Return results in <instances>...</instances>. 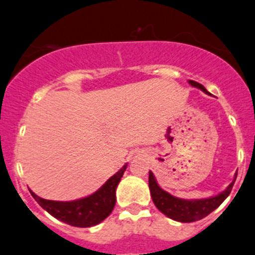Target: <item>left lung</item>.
Returning <instances> with one entry per match:
<instances>
[{"mask_svg": "<svg viewBox=\"0 0 255 255\" xmlns=\"http://www.w3.org/2000/svg\"><path fill=\"white\" fill-rule=\"evenodd\" d=\"M189 83L193 87H197L203 91V92L208 93L201 83L196 82V81H189ZM236 178L228 185V188L226 190H223L222 193H219L218 196L206 199H192V201L177 198V197H173L172 194L163 190L158 185L157 180H155L152 172H149V183L148 184H149L150 196H152L153 202H154L155 207L163 214H165L168 218L173 219V221L182 222V223H190V222H196L204 218L209 213H212L214 209L218 208L223 203L224 199L231 193L234 182H236Z\"/></svg>", "mask_w": 255, "mask_h": 255, "instance_id": "8db88e82", "label": "left lung"}]
</instances>
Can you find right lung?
Masks as SVG:
<instances>
[{
  "label": "right lung",
  "instance_id": "right-lung-1",
  "mask_svg": "<svg viewBox=\"0 0 255 255\" xmlns=\"http://www.w3.org/2000/svg\"><path fill=\"white\" fill-rule=\"evenodd\" d=\"M127 164L123 165L115 175L110 178L97 192L86 198L72 202L47 201L29 190L37 203L58 221L73 227L87 228L105 221L116 204V189L125 173Z\"/></svg>",
  "mask_w": 255,
  "mask_h": 255
}]
</instances>
